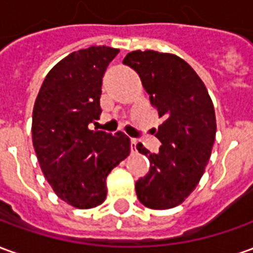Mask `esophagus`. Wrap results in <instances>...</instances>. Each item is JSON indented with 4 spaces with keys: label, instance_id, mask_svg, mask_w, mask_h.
<instances>
[{
    "label": "esophagus",
    "instance_id": "1",
    "mask_svg": "<svg viewBox=\"0 0 253 253\" xmlns=\"http://www.w3.org/2000/svg\"><path fill=\"white\" fill-rule=\"evenodd\" d=\"M137 143L138 141L135 138H132L131 143H130V146H131V152H137Z\"/></svg>",
    "mask_w": 253,
    "mask_h": 253
}]
</instances>
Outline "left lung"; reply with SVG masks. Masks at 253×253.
Wrapping results in <instances>:
<instances>
[{"label": "left lung", "mask_w": 253, "mask_h": 253, "mask_svg": "<svg viewBox=\"0 0 253 253\" xmlns=\"http://www.w3.org/2000/svg\"><path fill=\"white\" fill-rule=\"evenodd\" d=\"M123 63L139 74L164 119L156 132L163 143L159 153L137 145L150 161L148 173L135 183L138 199L154 210L179 206L195 190L211 154L217 131L212 101L195 70L177 55L137 50Z\"/></svg>", "instance_id": "1"}]
</instances>
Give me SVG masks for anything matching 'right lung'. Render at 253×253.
Listing matches in <instances>:
<instances>
[{
	"label": "right lung",
	"mask_w": 253,
	"mask_h": 253,
	"mask_svg": "<svg viewBox=\"0 0 253 253\" xmlns=\"http://www.w3.org/2000/svg\"><path fill=\"white\" fill-rule=\"evenodd\" d=\"M119 50L92 46L69 54L42 84L32 114V142L54 192L77 209L107 196L105 179L130 154V138L89 130L101 114V83Z\"/></svg>",
	"instance_id": "1"
}]
</instances>
